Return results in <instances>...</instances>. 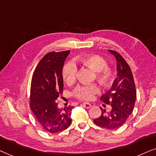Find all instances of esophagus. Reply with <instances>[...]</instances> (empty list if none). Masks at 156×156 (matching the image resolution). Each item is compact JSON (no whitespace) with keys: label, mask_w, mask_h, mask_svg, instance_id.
<instances>
[{"label":"esophagus","mask_w":156,"mask_h":156,"mask_svg":"<svg viewBox=\"0 0 156 156\" xmlns=\"http://www.w3.org/2000/svg\"><path fill=\"white\" fill-rule=\"evenodd\" d=\"M82 105L85 108H90L92 105H91L90 103H82Z\"/></svg>","instance_id":"34e87169"}]
</instances>
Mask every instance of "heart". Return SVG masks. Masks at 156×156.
Masks as SVG:
<instances>
[{
    "instance_id": "obj_1",
    "label": "heart",
    "mask_w": 156,
    "mask_h": 156,
    "mask_svg": "<svg viewBox=\"0 0 156 156\" xmlns=\"http://www.w3.org/2000/svg\"><path fill=\"white\" fill-rule=\"evenodd\" d=\"M77 63L88 67L95 72L96 79L103 88H110L115 80V73L104 58L97 54H87L80 55L76 58ZM77 67L73 63H68L63 67V77L67 84H72L76 81L77 75ZM98 91L96 84L80 85L76 87L73 91V95L78 99L83 101H90L93 95Z\"/></svg>"
}]
</instances>
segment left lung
<instances>
[{"mask_svg":"<svg viewBox=\"0 0 156 156\" xmlns=\"http://www.w3.org/2000/svg\"><path fill=\"white\" fill-rule=\"evenodd\" d=\"M117 62V77L110 90L101 95V101L111 104V109L106 112L101 108L102 113L93 120L97 126L109 130L121 127L133 111L136 99V90L131 70L123 57L116 51L108 50Z\"/></svg>","mask_w":156,"mask_h":156,"instance_id":"obj_1","label":"left lung"}]
</instances>
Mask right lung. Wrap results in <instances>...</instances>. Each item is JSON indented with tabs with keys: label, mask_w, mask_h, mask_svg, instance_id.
<instances>
[{
	"label": "right lung",
	"mask_w": 156,
	"mask_h": 156,
	"mask_svg": "<svg viewBox=\"0 0 156 156\" xmlns=\"http://www.w3.org/2000/svg\"><path fill=\"white\" fill-rule=\"evenodd\" d=\"M70 51L48 53L41 59L33 73L30 107L45 131L55 133L71 124L73 106L59 108L55 102L63 93L62 70Z\"/></svg>",
	"instance_id": "obj_1"
}]
</instances>
